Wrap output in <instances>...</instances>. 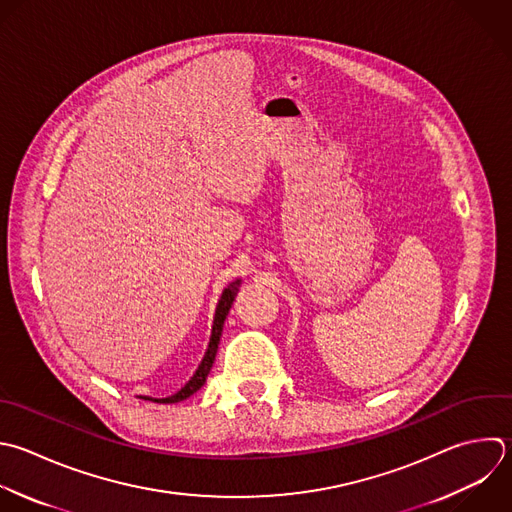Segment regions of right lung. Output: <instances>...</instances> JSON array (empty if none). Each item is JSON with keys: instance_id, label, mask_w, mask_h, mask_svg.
<instances>
[{"instance_id": "add662e5", "label": "right lung", "mask_w": 512, "mask_h": 512, "mask_svg": "<svg viewBox=\"0 0 512 512\" xmlns=\"http://www.w3.org/2000/svg\"><path fill=\"white\" fill-rule=\"evenodd\" d=\"M240 284H242V280L236 278V280H232V282L222 290V296H220V300H218L216 314H214V324H212V334H210L208 350H206V354H204L200 366L196 368L194 376H192L176 394H172V396H166V398L140 396V398L152 400V402H160V404H174V402H182V400L190 398L194 392H198V390L204 386V382H206V378H208V374H210V368H212V364H214V360H216L220 336H222V330H224V320H226V316H228V312H230V308H232V302H234V298H236V294H238Z\"/></svg>"}]
</instances>
